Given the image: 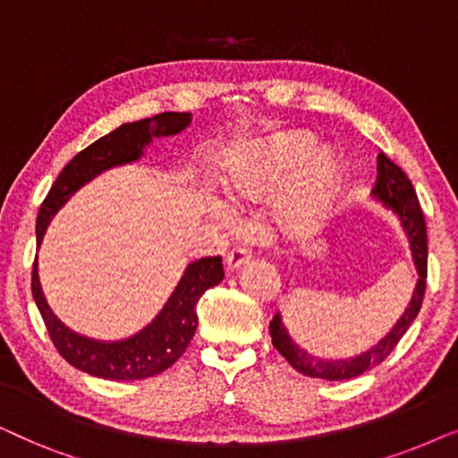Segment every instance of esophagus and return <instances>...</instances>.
<instances>
[{"mask_svg": "<svg viewBox=\"0 0 458 458\" xmlns=\"http://www.w3.org/2000/svg\"><path fill=\"white\" fill-rule=\"evenodd\" d=\"M250 256H252V252H250L248 248H233L231 252L227 254V259H225V265H227V271H237L242 265H246V262L250 260Z\"/></svg>", "mask_w": 458, "mask_h": 458, "instance_id": "obj_1", "label": "esophagus"}]
</instances>
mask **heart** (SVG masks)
Listing matches in <instances>:
<instances>
[{"label": "heart", "mask_w": 458, "mask_h": 458, "mask_svg": "<svg viewBox=\"0 0 458 458\" xmlns=\"http://www.w3.org/2000/svg\"><path fill=\"white\" fill-rule=\"evenodd\" d=\"M312 146L315 137L306 131H285L252 143L225 165V193L240 206L265 202L290 178L275 206V221L287 235L304 233L327 210L342 179L340 156L327 146ZM212 208L229 215L221 202Z\"/></svg>", "instance_id": "1"}]
</instances>
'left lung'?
<instances>
[{"mask_svg": "<svg viewBox=\"0 0 458 458\" xmlns=\"http://www.w3.org/2000/svg\"><path fill=\"white\" fill-rule=\"evenodd\" d=\"M371 196L400 218V225H403L404 233L409 237L412 262H415L419 275L415 292H412L411 302L404 309L403 317L396 321V325L375 346L356 356H348V359H321V356L310 354L309 350H304L300 344L292 340L290 331L285 329L284 318H281V312H277L273 317L271 325H268L273 346L279 350V354L296 371L309 375V377L329 381L352 379L367 373L369 369L379 365V362H384L386 356L396 348L400 337L411 327V323L415 321L419 309L423 304L425 279H428V233H425V218L421 206H419L415 187H412L403 168L394 165L384 152L377 156V181H375Z\"/></svg>", "mask_w": 458, "mask_h": 458, "instance_id": "obj_1", "label": "left lung"}]
</instances>
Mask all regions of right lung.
Wrapping results in <instances>:
<instances>
[{"label":"right lung","instance_id":"obj_1","mask_svg":"<svg viewBox=\"0 0 458 458\" xmlns=\"http://www.w3.org/2000/svg\"><path fill=\"white\" fill-rule=\"evenodd\" d=\"M191 123L190 112H162L143 121L124 123L112 133L99 137L89 148L79 152L55 179L47 198L43 199L37 216V246H41L47 225L55 212L71 199L85 183L96 179L108 168L131 165L143 156V149L154 137H173ZM221 256L193 260L185 267L177 287L162 310L137 334L116 342L93 340L66 327L54 310L49 309L39 281V265H33V298L39 309L46 327L58 348L62 359H66L79 371L93 377L112 381H131L154 377L174 365V360L190 346L198 327V300L208 287L223 281Z\"/></svg>","mask_w":458,"mask_h":458}]
</instances>
